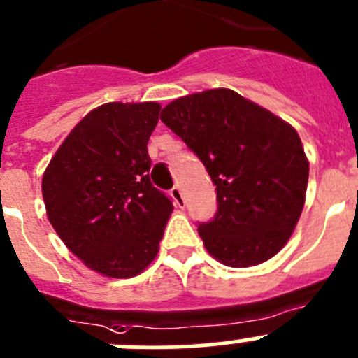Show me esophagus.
Here are the masks:
<instances>
[{
	"label": "esophagus",
	"instance_id": "esophagus-1",
	"mask_svg": "<svg viewBox=\"0 0 358 358\" xmlns=\"http://www.w3.org/2000/svg\"><path fill=\"white\" fill-rule=\"evenodd\" d=\"M171 194H172V198H174V201L178 207H184V196H182V189H180V186L172 187Z\"/></svg>",
	"mask_w": 358,
	"mask_h": 358
}]
</instances>
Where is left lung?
I'll return each mask as SVG.
<instances>
[{
  "instance_id": "obj_1",
  "label": "left lung",
  "mask_w": 358,
  "mask_h": 358,
  "mask_svg": "<svg viewBox=\"0 0 358 358\" xmlns=\"http://www.w3.org/2000/svg\"><path fill=\"white\" fill-rule=\"evenodd\" d=\"M160 120L207 169L217 212L198 222L226 266H256L291 238L304 205L308 160L294 129L229 88L176 99Z\"/></svg>"
}]
</instances>
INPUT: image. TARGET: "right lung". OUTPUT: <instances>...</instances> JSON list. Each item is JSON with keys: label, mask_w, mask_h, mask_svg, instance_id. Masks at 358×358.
I'll return each instance as SVG.
<instances>
[{"label": "right lung", "mask_w": 358, "mask_h": 358, "mask_svg": "<svg viewBox=\"0 0 358 358\" xmlns=\"http://www.w3.org/2000/svg\"><path fill=\"white\" fill-rule=\"evenodd\" d=\"M157 102H109L66 137L43 174L48 221L90 270L139 275L158 252L172 200L151 184L148 141Z\"/></svg>", "instance_id": "right-lung-1"}]
</instances>
